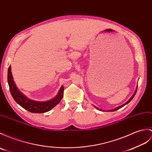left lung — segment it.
<instances>
[{
    "label": "left lung",
    "mask_w": 152,
    "mask_h": 152,
    "mask_svg": "<svg viewBox=\"0 0 152 152\" xmlns=\"http://www.w3.org/2000/svg\"><path fill=\"white\" fill-rule=\"evenodd\" d=\"M136 92H137V91H135V93L133 94V96H132L131 97V98H130V99H129V100H128V102H127L126 104H124V105H121V106H119V107H116V108H115V109H113V110H111V111H116V110H117V109H121V107H122L123 106H124V105H125L126 104H128V103H129V102L130 101H131V100H132L133 99V97H134V96H135V94H136ZM96 108H97L98 109H98V107H96Z\"/></svg>",
    "instance_id": "1"
}]
</instances>
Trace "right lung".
<instances>
[{"label":"right lung","mask_w":152,"mask_h":152,"mask_svg":"<svg viewBox=\"0 0 152 152\" xmlns=\"http://www.w3.org/2000/svg\"><path fill=\"white\" fill-rule=\"evenodd\" d=\"M8 82L10 93L15 101L26 110L34 113H43L50 111L59 103L63 96L64 88L62 86L57 96L50 100L47 102H36L28 99L22 93L20 92L14 83L11 71V66H9L8 70Z\"/></svg>","instance_id":"right-lung-1"}]
</instances>
